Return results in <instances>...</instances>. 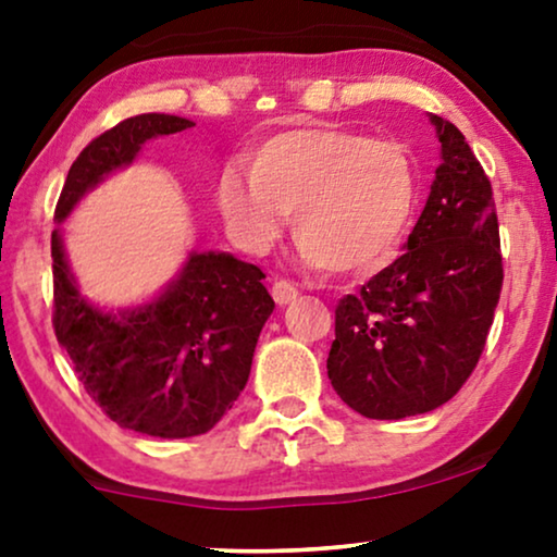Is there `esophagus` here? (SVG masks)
Wrapping results in <instances>:
<instances>
[{
	"label": "esophagus",
	"instance_id": "1",
	"mask_svg": "<svg viewBox=\"0 0 557 557\" xmlns=\"http://www.w3.org/2000/svg\"><path fill=\"white\" fill-rule=\"evenodd\" d=\"M271 296H273V301L278 304V307H284V304L294 301L296 296H299V288H296L294 281L276 278V281H273V286H271Z\"/></svg>",
	"mask_w": 557,
	"mask_h": 557
}]
</instances>
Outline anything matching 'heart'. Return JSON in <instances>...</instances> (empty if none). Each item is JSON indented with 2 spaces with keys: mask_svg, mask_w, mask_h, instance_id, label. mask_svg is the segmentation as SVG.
I'll return each mask as SVG.
<instances>
[{
  "mask_svg": "<svg viewBox=\"0 0 557 557\" xmlns=\"http://www.w3.org/2000/svg\"><path fill=\"white\" fill-rule=\"evenodd\" d=\"M418 174L400 144L337 126L273 136L250 177L223 172L220 210L250 248H265L294 215V240L326 271H360L403 238L416 210Z\"/></svg>",
  "mask_w": 557,
  "mask_h": 557,
  "instance_id": "obj_1",
  "label": "heart"
}]
</instances>
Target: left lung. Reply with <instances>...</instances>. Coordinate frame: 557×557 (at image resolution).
<instances>
[{
	"instance_id": "8db88e82",
	"label": "left lung",
	"mask_w": 557,
	"mask_h": 557,
	"mask_svg": "<svg viewBox=\"0 0 557 557\" xmlns=\"http://www.w3.org/2000/svg\"><path fill=\"white\" fill-rule=\"evenodd\" d=\"M431 121L444 162L408 250L334 309L326 375L375 421L429 413L461 391L505 281L492 182L459 128Z\"/></svg>"
}]
</instances>
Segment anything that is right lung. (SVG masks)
Here are the masks:
<instances>
[{
    "label": "right lung",
    "mask_w": 557,
    "mask_h": 557,
    "mask_svg": "<svg viewBox=\"0 0 557 557\" xmlns=\"http://www.w3.org/2000/svg\"><path fill=\"white\" fill-rule=\"evenodd\" d=\"M189 126L170 113H139L96 136L67 172L55 220L103 174L132 162L151 136ZM263 278L258 265L233 256L193 253L157 301L111 317L75 292L52 233V330L111 421L159 438L200 436L248 383L258 334L273 311Z\"/></svg>",
    "instance_id": "add662e5"
}]
</instances>
